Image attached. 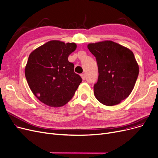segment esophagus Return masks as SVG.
<instances>
[{"mask_svg": "<svg viewBox=\"0 0 158 158\" xmlns=\"http://www.w3.org/2000/svg\"><path fill=\"white\" fill-rule=\"evenodd\" d=\"M81 78H82V79H83V80L85 79V75L84 73L81 74Z\"/></svg>", "mask_w": 158, "mask_h": 158, "instance_id": "obj_1", "label": "esophagus"}]
</instances>
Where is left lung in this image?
<instances>
[{"instance_id":"1","label":"left lung","mask_w":158,"mask_h":158,"mask_svg":"<svg viewBox=\"0 0 158 158\" xmlns=\"http://www.w3.org/2000/svg\"><path fill=\"white\" fill-rule=\"evenodd\" d=\"M88 48L98 66L95 98L106 106L119 104L131 94L138 77L139 65L133 52L112 40L90 43Z\"/></svg>"}]
</instances>
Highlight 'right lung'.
Here are the masks:
<instances>
[{
    "label": "right lung",
    "mask_w": 158,
    "mask_h": 158,
    "mask_svg": "<svg viewBox=\"0 0 158 158\" xmlns=\"http://www.w3.org/2000/svg\"><path fill=\"white\" fill-rule=\"evenodd\" d=\"M74 43L57 40L47 42L34 50L25 67V76L35 97L52 107L66 105L82 82L74 72V65L68 60L76 49Z\"/></svg>",
    "instance_id": "obj_1"
}]
</instances>
